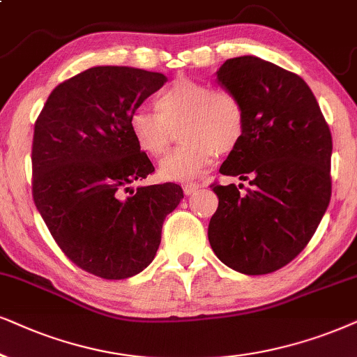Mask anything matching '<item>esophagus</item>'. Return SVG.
<instances>
[{"label": "esophagus", "mask_w": 357, "mask_h": 357, "mask_svg": "<svg viewBox=\"0 0 357 357\" xmlns=\"http://www.w3.org/2000/svg\"><path fill=\"white\" fill-rule=\"evenodd\" d=\"M197 189H201V184H197V183H188L183 186V191L186 196H191V194L196 192Z\"/></svg>", "instance_id": "1"}]
</instances>
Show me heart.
Listing matches in <instances>:
<instances>
[{"mask_svg": "<svg viewBox=\"0 0 357 357\" xmlns=\"http://www.w3.org/2000/svg\"><path fill=\"white\" fill-rule=\"evenodd\" d=\"M128 128L139 150L153 158L168 150L179 130L183 145L161 161L158 173L166 181H189L204 173L218 153L236 150L245 112L229 90L179 77L158 93L156 108H135Z\"/></svg>", "mask_w": 357, "mask_h": 357, "instance_id": "1", "label": "heart"}]
</instances>
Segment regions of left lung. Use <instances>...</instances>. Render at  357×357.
Segmentation results:
<instances>
[{
  "label": "left lung",
  "mask_w": 357,
  "mask_h": 357,
  "mask_svg": "<svg viewBox=\"0 0 357 357\" xmlns=\"http://www.w3.org/2000/svg\"><path fill=\"white\" fill-rule=\"evenodd\" d=\"M219 84L241 100L245 130L220 166L243 184H212L219 207L207 237L222 264L245 275L285 267L313 237L331 197L333 142L300 75L255 56L227 59Z\"/></svg>",
  "instance_id": "obj_1"
}]
</instances>
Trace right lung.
<instances>
[{
  "label": "right lung",
  "instance_id": "1",
  "mask_svg": "<svg viewBox=\"0 0 357 357\" xmlns=\"http://www.w3.org/2000/svg\"><path fill=\"white\" fill-rule=\"evenodd\" d=\"M165 82L160 72L90 67L59 84L36 120L34 204L62 252L100 278L145 270L166 215L184 197L174 183L130 188L155 168L128 119Z\"/></svg>",
  "mask_w": 357,
  "mask_h": 357
}]
</instances>
